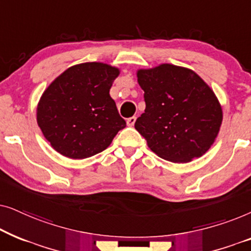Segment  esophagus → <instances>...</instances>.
<instances>
[{
    "label": "esophagus",
    "mask_w": 251,
    "mask_h": 251,
    "mask_svg": "<svg viewBox=\"0 0 251 251\" xmlns=\"http://www.w3.org/2000/svg\"><path fill=\"white\" fill-rule=\"evenodd\" d=\"M136 116H131V118H129L128 120H126V125H128L129 126H133V125H135L136 122Z\"/></svg>",
    "instance_id": "esophagus-1"
}]
</instances>
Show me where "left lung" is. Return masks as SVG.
<instances>
[{"label": "left lung", "instance_id": "8db88e82", "mask_svg": "<svg viewBox=\"0 0 251 251\" xmlns=\"http://www.w3.org/2000/svg\"><path fill=\"white\" fill-rule=\"evenodd\" d=\"M145 112L135 128L157 156L190 162L210 149L223 121L222 106L210 87L188 68L161 64L137 71Z\"/></svg>", "mask_w": 251, "mask_h": 251}]
</instances>
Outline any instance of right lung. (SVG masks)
Masks as SVG:
<instances>
[{
  "mask_svg": "<svg viewBox=\"0 0 251 251\" xmlns=\"http://www.w3.org/2000/svg\"><path fill=\"white\" fill-rule=\"evenodd\" d=\"M120 70L104 63L67 68L43 92L36 120L54 151L70 159L100 153L126 123L109 96Z\"/></svg>",
  "mask_w": 251,
  "mask_h": 251,
  "instance_id": "right-lung-1",
  "label": "right lung"
}]
</instances>
